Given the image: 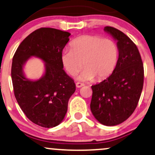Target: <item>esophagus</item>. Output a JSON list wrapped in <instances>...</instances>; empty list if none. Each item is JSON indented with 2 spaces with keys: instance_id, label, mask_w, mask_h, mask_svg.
<instances>
[{
  "instance_id": "1",
  "label": "esophagus",
  "mask_w": 155,
  "mask_h": 155,
  "mask_svg": "<svg viewBox=\"0 0 155 155\" xmlns=\"http://www.w3.org/2000/svg\"><path fill=\"white\" fill-rule=\"evenodd\" d=\"M76 87H77V88H80V87H83V86H84V84L77 82V83H76Z\"/></svg>"
}]
</instances>
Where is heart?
I'll list each match as a JSON object with an SVG mask.
<instances>
[{
    "label": "heart",
    "mask_w": 155,
    "mask_h": 155,
    "mask_svg": "<svg viewBox=\"0 0 155 155\" xmlns=\"http://www.w3.org/2000/svg\"><path fill=\"white\" fill-rule=\"evenodd\" d=\"M71 50H64L61 62L65 69L74 76L84 67L77 79L81 81L103 80L113 74L118 62L119 49L110 39L98 35H82L70 44Z\"/></svg>",
    "instance_id": "1"
}]
</instances>
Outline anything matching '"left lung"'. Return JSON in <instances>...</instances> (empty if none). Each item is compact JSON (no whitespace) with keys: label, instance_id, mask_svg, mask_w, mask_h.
Instances as JSON below:
<instances>
[{"label":"left lung","instance_id":"left-lung-1","mask_svg":"<svg viewBox=\"0 0 155 155\" xmlns=\"http://www.w3.org/2000/svg\"><path fill=\"white\" fill-rule=\"evenodd\" d=\"M104 31L117 41L118 62L109 77L92 86L90 109L100 124L116 126L131 116L137 107L143 84V66L139 50L124 32L112 27Z\"/></svg>","mask_w":155,"mask_h":155}]
</instances>
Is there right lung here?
<instances>
[{
  "instance_id": "obj_1",
  "label": "right lung",
  "mask_w": 155,
  "mask_h": 155,
  "mask_svg": "<svg viewBox=\"0 0 155 155\" xmlns=\"http://www.w3.org/2000/svg\"><path fill=\"white\" fill-rule=\"evenodd\" d=\"M71 34L53 28H40L19 45L12 66L14 95L26 116L34 124L53 128L62 122L68 102L76 90L74 80L63 69L61 54ZM45 63V74L37 80L27 79L23 66L30 57Z\"/></svg>"
}]
</instances>
